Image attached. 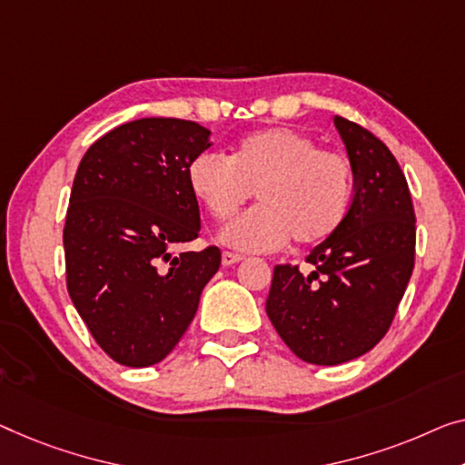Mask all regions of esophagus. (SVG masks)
<instances>
[{"instance_id":"esophagus-1","label":"esophagus","mask_w":465,"mask_h":465,"mask_svg":"<svg viewBox=\"0 0 465 465\" xmlns=\"http://www.w3.org/2000/svg\"><path fill=\"white\" fill-rule=\"evenodd\" d=\"M242 259H244V256H242V254H235V252H223V254H221V262H223L225 267L235 265V262H240Z\"/></svg>"}]
</instances>
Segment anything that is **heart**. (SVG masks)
<instances>
[{
    "mask_svg": "<svg viewBox=\"0 0 465 465\" xmlns=\"http://www.w3.org/2000/svg\"><path fill=\"white\" fill-rule=\"evenodd\" d=\"M188 188L217 221L232 219L254 192L259 206L223 227L219 240L242 252H272L290 235L299 244H317L341 227L352 196V166L301 131L272 127L242 137L230 158L214 152L193 158Z\"/></svg>",
    "mask_w": 465,
    "mask_h": 465,
    "instance_id": "b5f03b06",
    "label": "heart"
}]
</instances>
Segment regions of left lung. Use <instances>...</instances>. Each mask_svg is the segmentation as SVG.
Instances as JSON below:
<instances>
[{"instance_id": "left-lung-1", "label": "left lung", "mask_w": 465, "mask_h": 465, "mask_svg": "<svg viewBox=\"0 0 465 465\" xmlns=\"http://www.w3.org/2000/svg\"><path fill=\"white\" fill-rule=\"evenodd\" d=\"M352 166V200L341 227L317 244L302 275L275 265L267 315L288 349L313 365L371 351L391 328L413 272L415 214L392 152L361 124L334 116Z\"/></svg>"}]
</instances>
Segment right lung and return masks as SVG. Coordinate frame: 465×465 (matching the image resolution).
<instances>
[{
	"instance_id": "right-lung-1",
	"label": "right lung",
	"mask_w": 465,
	"mask_h": 465,
	"mask_svg": "<svg viewBox=\"0 0 465 465\" xmlns=\"http://www.w3.org/2000/svg\"><path fill=\"white\" fill-rule=\"evenodd\" d=\"M211 131L182 119H140L89 145L73 182L64 225L66 286L108 357L148 367L192 323L221 252L173 254L198 238L188 166Z\"/></svg>"
}]
</instances>
